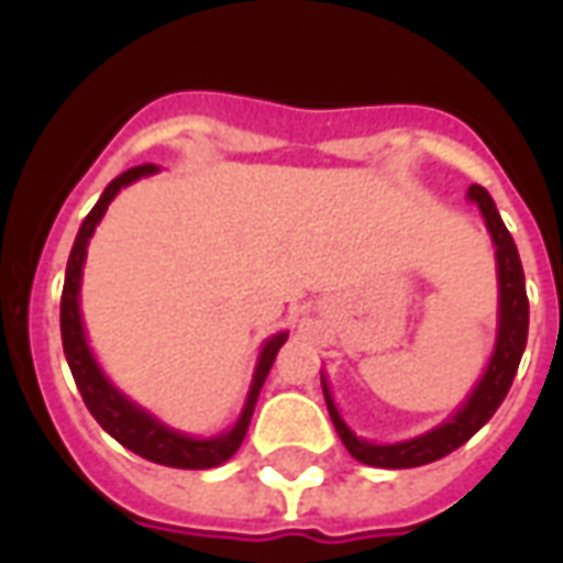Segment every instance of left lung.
Segmentation results:
<instances>
[{"mask_svg":"<svg viewBox=\"0 0 563 563\" xmlns=\"http://www.w3.org/2000/svg\"><path fill=\"white\" fill-rule=\"evenodd\" d=\"M467 198L479 205L485 225H488L492 241L497 246V292H500V298H497V341L492 362H488L483 379L476 383V389L471 391V398L464 401L459 413L443 424L431 428L428 434L404 440V443H367V440H358L350 431V424L343 422L341 413H338V407L331 401L329 383L322 377V391H325L331 422L338 428L343 446L350 449V455L355 461H362V464L386 467V471L422 467V464H431V461L449 455L452 449L464 446L504 404L509 386H512V377L519 371L521 353H525V343H528V292H525V271H521L519 250H516L512 234L507 232V225L500 220L495 201L483 186L473 184L467 189Z\"/></svg>","mask_w":563,"mask_h":563,"instance_id":"1","label":"left lung"}]
</instances>
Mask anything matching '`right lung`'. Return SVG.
Wrapping results in <instances>:
<instances>
[{
  "label": "right lung",
  "mask_w": 563,
  "mask_h": 563,
  "mask_svg": "<svg viewBox=\"0 0 563 563\" xmlns=\"http://www.w3.org/2000/svg\"><path fill=\"white\" fill-rule=\"evenodd\" d=\"M159 168L156 165H135L129 168L120 177H114L111 184L104 186L102 198L96 201V208L87 213V220L80 222L78 238H75V246H71V256H68L66 265V283H63V301H59V329H63V350H66L68 367H71V377L78 383V391L87 410L92 413V419L102 424L108 434L120 440L123 446L132 449L141 459L153 461V464H165V467H180V471H208V467H217L222 461H229L238 452V446L244 443L246 428H250V419H253V410H256V398L262 391V383L268 377L274 358L280 353V346L286 343V331L274 334L265 341L262 353H258L256 374H253V386H250V395H246L244 413L234 422L232 431H225L220 437H210V440H198V437H186L180 431H174L168 424H162L159 419L132 404L117 389L111 379L104 377L102 367L96 365V358L90 353V343H87V334H84V322H80V274H84V258H87V244H90L96 225L104 217L108 205L114 201V196L123 189V186L135 184L139 177H147V174H156Z\"/></svg>",
  "instance_id": "1"
}]
</instances>
